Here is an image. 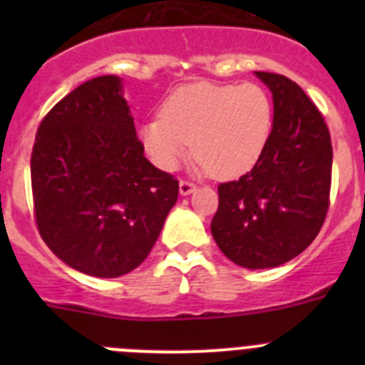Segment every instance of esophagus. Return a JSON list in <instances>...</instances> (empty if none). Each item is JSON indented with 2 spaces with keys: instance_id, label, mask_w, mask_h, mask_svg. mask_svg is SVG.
<instances>
[{
  "instance_id": "1",
  "label": "esophagus",
  "mask_w": 365,
  "mask_h": 365,
  "mask_svg": "<svg viewBox=\"0 0 365 365\" xmlns=\"http://www.w3.org/2000/svg\"><path fill=\"white\" fill-rule=\"evenodd\" d=\"M179 192H180V195H190L192 192H195V185H193V182H190V180H180Z\"/></svg>"
}]
</instances>
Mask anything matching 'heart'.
I'll return each instance as SVG.
<instances>
[{
    "label": "heart",
    "mask_w": 365,
    "mask_h": 365,
    "mask_svg": "<svg viewBox=\"0 0 365 365\" xmlns=\"http://www.w3.org/2000/svg\"><path fill=\"white\" fill-rule=\"evenodd\" d=\"M272 118L270 96L257 83L193 82L164 100L160 117L140 125V143L164 172H175L193 144L202 172L230 179L261 159Z\"/></svg>",
    "instance_id": "1"
}]
</instances>
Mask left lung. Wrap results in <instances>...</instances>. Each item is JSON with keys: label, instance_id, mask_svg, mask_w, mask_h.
Returning a JSON list of instances; mask_svg holds the SVG:
<instances>
[{"label": "left lung", "instance_id": "obj_1", "mask_svg": "<svg viewBox=\"0 0 365 365\" xmlns=\"http://www.w3.org/2000/svg\"><path fill=\"white\" fill-rule=\"evenodd\" d=\"M256 76L272 93L269 144L256 166L219 185L212 235L243 269L279 267L302 254L327 215L333 148L324 117L283 74Z\"/></svg>", "mask_w": 365, "mask_h": 365}]
</instances>
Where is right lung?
<instances>
[{
    "label": "right lung",
    "instance_id": "add662e5",
    "mask_svg": "<svg viewBox=\"0 0 365 365\" xmlns=\"http://www.w3.org/2000/svg\"><path fill=\"white\" fill-rule=\"evenodd\" d=\"M122 87L104 74L71 91L40 124L31 157L45 245L96 278L137 269L179 195V182L144 157Z\"/></svg>",
    "mask_w": 365,
    "mask_h": 365
}]
</instances>
